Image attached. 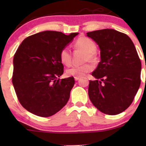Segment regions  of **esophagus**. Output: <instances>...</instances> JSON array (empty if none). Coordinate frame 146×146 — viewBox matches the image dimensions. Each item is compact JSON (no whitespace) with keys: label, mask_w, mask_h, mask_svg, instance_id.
<instances>
[{"label":"esophagus","mask_w":146,"mask_h":146,"mask_svg":"<svg viewBox=\"0 0 146 146\" xmlns=\"http://www.w3.org/2000/svg\"><path fill=\"white\" fill-rule=\"evenodd\" d=\"M74 79H75V81H78V80H80V78H79V77H75Z\"/></svg>","instance_id":"obj_1"}]
</instances>
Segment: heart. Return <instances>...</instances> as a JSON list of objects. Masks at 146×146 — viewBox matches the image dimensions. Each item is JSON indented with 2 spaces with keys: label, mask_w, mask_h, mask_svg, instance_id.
<instances>
[{
  "label": "heart",
  "mask_w": 146,
  "mask_h": 146,
  "mask_svg": "<svg viewBox=\"0 0 146 146\" xmlns=\"http://www.w3.org/2000/svg\"><path fill=\"white\" fill-rule=\"evenodd\" d=\"M74 46L75 48L83 50L86 53L84 61H94L95 56L94 52L96 50V45L92 40L86 37H80L75 42ZM60 60L61 62L66 66H69L71 64V53L68 48L65 47L61 50L60 53ZM94 66L91 63H86L84 64L74 66L68 68L66 73L68 76L82 77L86 73L92 71Z\"/></svg>",
  "instance_id": "1"
}]
</instances>
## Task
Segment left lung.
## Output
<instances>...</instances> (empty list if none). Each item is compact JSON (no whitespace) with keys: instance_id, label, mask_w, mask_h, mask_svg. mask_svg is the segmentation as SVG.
<instances>
[{"instance_id":"1","label":"left lung","mask_w":146,"mask_h":146,"mask_svg":"<svg viewBox=\"0 0 146 146\" xmlns=\"http://www.w3.org/2000/svg\"><path fill=\"white\" fill-rule=\"evenodd\" d=\"M100 48L101 61L90 80L88 96L102 113L115 115L130 106L141 84V63L125 33L105 29L88 32Z\"/></svg>"}]
</instances>
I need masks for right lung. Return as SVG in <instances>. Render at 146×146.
Returning <instances> with one entry per match:
<instances>
[{"label":"right lung","mask_w":146,"mask_h":146,"mask_svg":"<svg viewBox=\"0 0 146 146\" xmlns=\"http://www.w3.org/2000/svg\"><path fill=\"white\" fill-rule=\"evenodd\" d=\"M78 34L42 31L25 38L18 48L12 83L20 103L30 113L50 117L66 104L75 80L59 79L64 73L60 53Z\"/></svg>","instance_id":"add662e5"}]
</instances>
